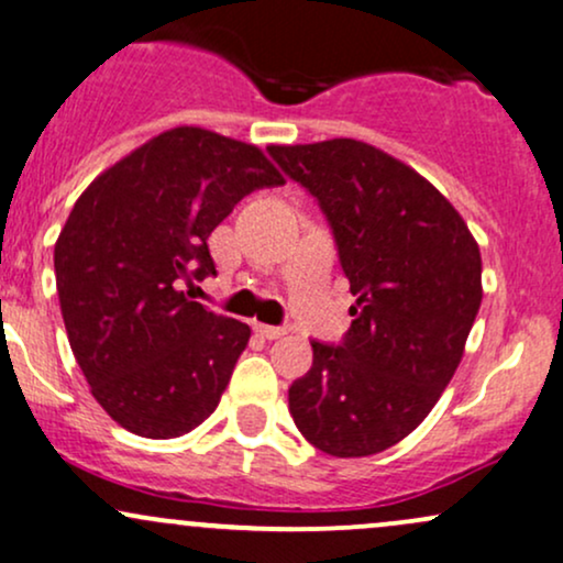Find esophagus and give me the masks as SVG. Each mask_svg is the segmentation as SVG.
I'll return each instance as SVG.
<instances>
[{
    "instance_id": "obj_1",
    "label": "esophagus",
    "mask_w": 563,
    "mask_h": 563,
    "mask_svg": "<svg viewBox=\"0 0 563 563\" xmlns=\"http://www.w3.org/2000/svg\"><path fill=\"white\" fill-rule=\"evenodd\" d=\"M255 332L261 334V336H266V340H279V336L287 334V329L268 327V323H255Z\"/></svg>"
}]
</instances>
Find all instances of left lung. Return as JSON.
<instances>
[{
    "label": "left lung",
    "instance_id": "1",
    "mask_svg": "<svg viewBox=\"0 0 563 563\" xmlns=\"http://www.w3.org/2000/svg\"><path fill=\"white\" fill-rule=\"evenodd\" d=\"M321 205L355 295L342 345H313L289 387L310 445L361 459L398 445L451 385L482 306V255L459 210L411 165L358 139L271 144Z\"/></svg>",
    "mask_w": 563,
    "mask_h": 563
}]
</instances>
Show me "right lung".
<instances>
[{
	"instance_id": "right-lung-1",
	"label": "right lung",
	"mask_w": 563,
	"mask_h": 563,
	"mask_svg": "<svg viewBox=\"0 0 563 563\" xmlns=\"http://www.w3.org/2000/svg\"><path fill=\"white\" fill-rule=\"evenodd\" d=\"M284 176L255 144L176 125L81 191L55 242L57 297L91 395L139 438L170 440L216 411L247 323L187 300L216 274L208 236L234 205Z\"/></svg>"
}]
</instances>
